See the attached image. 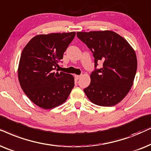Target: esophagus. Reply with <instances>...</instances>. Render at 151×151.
<instances>
[{
    "label": "esophagus",
    "mask_w": 151,
    "mask_h": 151,
    "mask_svg": "<svg viewBox=\"0 0 151 151\" xmlns=\"http://www.w3.org/2000/svg\"><path fill=\"white\" fill-rule=\"evenodd\" d=\"M74 77H75V78H76V79H79L80 77H81V75H74Z\"/></svg>",
    "instance_id": "34e87169"
}]
</instances>
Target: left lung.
<instances>
[{"label": "left lung", "mask_w": 151, "mask_h": 151, "mask_svg": "<svg viewBox=\"0 0 151 151\" xmlns=\"http://www.w3.org/2000/svg\"><path fill=\"white\" fill-rule=\"evenodd\" d=\"M77 36L93 53L95 70L90 74V84L83 90L96 105L112 106L119 103L130 91L135 77L137 61L134 50L116 32H78ZM103 67L96 68L97 61Z\"/></svg>", "instance_id": "8db88e82"}]
</instances>
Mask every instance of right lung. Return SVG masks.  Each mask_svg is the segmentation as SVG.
<instances>
[{
    "label": "right lung",
    "instance_id": "obj_1",
    "mask_svg": "<svg viewBox=\"0 0 151 151\" xmlns=\"http://www.w3.org/2000/svg\"><path fill=\"white\" fill-rule=\"evenodd\" d=\"M75 35L72 32L37 35L23 50L18 68L20 85L39 107L51 109L63 104L74 88L72 74L56 70Z\"/></svg>",
    "mask_w": 151,
    "mask_h": 151
}]
</instances>
